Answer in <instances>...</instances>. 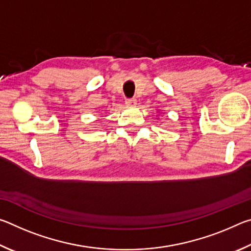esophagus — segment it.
<instances>
[{
	"mask_svg": "<svg viewBox=\"0 0 251 251\" xmlns=\"http://www.w3.org/2000/svg\"><path fill=\"white\" fill-rule=\"evenodd\" d=\"M125 103L127 106H130V107H133V106L136 105V100L135 99H126Z\"/></svg>",
	"mask_w": 251,
	"mask_h": 251,
	"instance_id": "34e87169",
	"label": "esophagus"
}]
</instances>
